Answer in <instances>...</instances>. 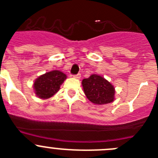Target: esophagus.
Listing matches in <instances>:
<instances>
[{
    "mask_svg": "<svg viewBox=\"0 0 158 158\" xmlns=\"http://www.w3.org/2000/svg\"><path fill=\"white\" fill-rule=\"evenodd\" d=\"M73 77L74 78H76V79H80L81 74H79V73H78V74H77V75H73Z\"/></svg>",
    "mask_w": 158,
    "mask_h": 158,
    "instance_id": "34e87169",
    "label": "esophagus"
}]
</instances>
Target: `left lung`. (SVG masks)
<instances>
[{
	"instance_id": "left-lung-1",
	"label": "left lung",
	"mask_w": 158,
	"mask_h": 158,
	"mask_svg": "<svg viewBox=\"0 0 158 158\" xmlns=\"http://www.w3.org/2000/svg\"><path fill=\"white\" fill-rule=\"evenodd\" d=\"M84 93L92 103L98 105L109 104L115 100V88L106 79L92 74L82 81Z\"/></svg>"
}]
</instances>
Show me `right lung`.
Instances as JSON below:
<instances>
[{
    "label": "right lung",
    "mask_w": 158,
    "mask_h": 158,
    "mask_svg": "<svg viewBox=\"0 0 158 158\" xmlns=\"http://www.w3.org/2000/svg\"><path fill=\"white\" fill-rule=\"evenodd\" d=\"M65 79L66 75L58 70H53L41 75L34 82L36 96L40 99L50 98L59 90Z\"/></svg>",
    "instance_id": "add662e5"
}]
</instances>
